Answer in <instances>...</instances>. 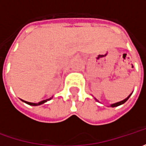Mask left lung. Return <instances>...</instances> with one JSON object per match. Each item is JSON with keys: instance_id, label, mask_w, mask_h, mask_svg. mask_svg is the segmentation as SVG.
<instances>
[{"instance_id": "obj_1", "label": "left lung", "mask_w": 146, "mask_h": 146, "mask_svg": "<svg viewBox=\"0 0 146 146\" xmlns=\"http://www.w3.org/2000/svg\"><path fill=\"white\" fill-rule=\"evenodd\" d=\"M131 95H132V93H131V94H130V95H129L127 98H125L124 100H123V101H121V102H116V103L111 104V105H110V106H111V107H116V106H120V105H122V104L125 103L127 101V99L130 98V96H131ZM96 100H97V99H96Z\"/></svg>"}]
</instances>
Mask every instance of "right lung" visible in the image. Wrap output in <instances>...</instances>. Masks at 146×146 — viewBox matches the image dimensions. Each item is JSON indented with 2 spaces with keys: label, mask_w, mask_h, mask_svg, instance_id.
<instances>
[{
  "label": "right lung",
  "mask_w": 146,
  "mask_h": 146,
  "mask_svg": "<svg viewBox=\"0 0 146 146\" xmlns=\"http://www.w3.org/2000/svg\"><path fill=\"white\" fill-rule=\"evenodd\" d=\"M50 99H51V98L47 99V100H44V101H41V102H38V103H32V102H26V101H23V100H22V101H23V102H24L25 103L30 105V106H39V105H41V104H44V102H46L47 101H49Z\"/></svg>",
  "instance_id": "add662e5"
}]
</instances>
